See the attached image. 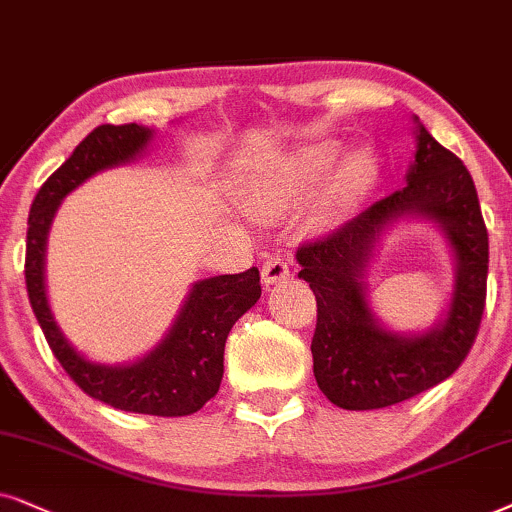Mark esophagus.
Segmentation results:
<instances>
[{"instance_id":"obj_1","label":"esophagus","mask_w":512,"mask_h":512,"mask_svg":"<svg viewBox=\"0 0 512 512\" xmlns=\"http://www.w3.org/2000/svg\"><path fill=\"white\" fill-rule=\"evenodd\" d=\"M288 276H290L288 260H285L281 252H274V255H271L269 260L262 264V283H264V285L281 283V281H285V278H288Z\"/></svg>"}]
</instances>
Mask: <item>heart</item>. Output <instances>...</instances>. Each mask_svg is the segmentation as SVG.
<instances>
[{"instance_id":"b5f03b06","label":"heart","mask_w":512,"mask_h":512,"mask_svg":"<svg viewBox=\"0 0 512 512\" xmlns=\"http://www.w3.org/2000/svg\"><path fill=\"white\" fill-rule=\"evenodd\" d=\"M342 154V142L327 138L252 168L243 180L245 206L264 222L278 220L325 181L311 208V224L332 227L342 222L379 177V161L370 147L353 149L337 167Z\"/></svg>"}]
</instances>
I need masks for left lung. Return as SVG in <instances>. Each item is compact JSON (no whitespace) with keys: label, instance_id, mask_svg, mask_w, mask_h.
<instances>
[{"label":"left lung","instance_id":"left-lung-1","mask_svg":"<svg viewBox=\"0 0 512 512\" xmlns=\"http://www.w3.org/2000/svg\"><path fill=\"white\" fill-rule=\"evenodd\" d=\"M417 152L407 185L325 238L297 250L316 295L313 374L342 410H379L438 386L459 370L485 311L489 241L473 177L414 117ZM400 219L433 221L455 257V288L446 316L424 333H393L373 316L366 269L380 236Z\"/></svg>","mask_w":512,"mask_h":512}]
</instances>
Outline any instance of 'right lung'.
Segmentation results:
<instances>
[{"label": "right lung", "mask_w": 512, "mask_h": 512, "mask_svg": "<svg viewBox=\"0 0 512 512\" xmlns=\"http://www.w3.org/2000/svg\"><path fill=\"white\" fill-rule=\"evenodd\" d=\"M154 131L147 126L102 124L86 135L70 159L44 182L27 217L25 283L32 311L53 356L81 391L124 412L187 417L220 391L224 342L231 327L262 295L260 271L196 281L159 344L126 365L93 363L67 342L46 297V238L60 203L81 182L138 159Z\"/></svg>", "instance_id": "add662e5"}]
</instances>
